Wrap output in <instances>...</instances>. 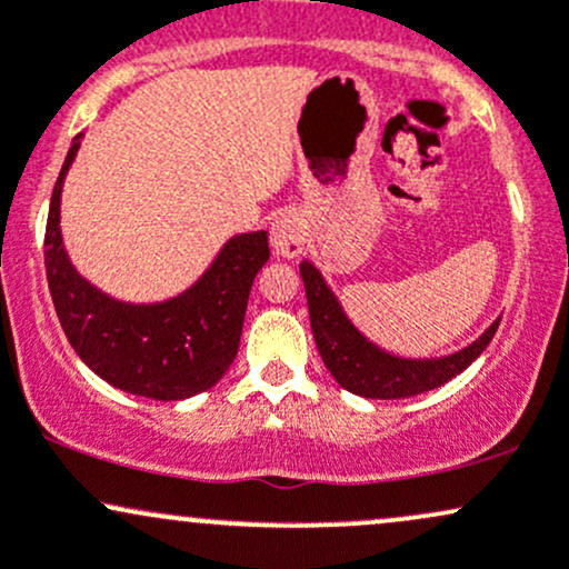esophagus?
I'll return each mask as SVG.
<instances>
[{
	"mask_svg": "<svg viewBox=\"0 0 569 569\" xmlns=\"http://www.w3.org/2000/svg\"><path fill=\"white\" fill-rule=\"evenodd\" d=\"M307 238V224L297 211H283L272 219L270 227V243L272 251L283 259H293L302 253Z\"/></svg>",
	"mask_w": 569,
	"mask_h": 569,
	"instance_id": "obj_1",
	"label": "esophagus"
}]
</instances>
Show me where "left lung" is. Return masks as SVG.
<instances>
[{
	"instance_id": "1",
	"label": "left lung",
	"mask_w": 569,
	"mask_h": 569,
	"mask_svg": "<svg viewBox=\"0 0 569 569\" xmlns=\"http://www.w3.org/2000/svg\"><path fill=\"white\" fill-rule=\"evenodd\" d=\"M305 280L307 310H310L312 337L326 369L350 393L363 398H409L439 388L468 369L485 352L498 331L500 318L468 348L443 358H398L369 342L345 316L335 291L312 262L299 264Z\"/></svg>"
}]
</instances>
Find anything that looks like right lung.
Here are the masks:
<instances>
[{
  "label": "right lung",
  "instance_id": "right-lung-1",
  "mask_svg": "<svg viewBox=\"0 0 569 569\" xmlns=\"http://www.w3.org/2000/svg\"><path fill=\"white\" fill-rule=\"evenodd\" d=\"M71 141L53 187L44 230V270L67 339L101 380L126 393L181 401L213 388L238 356L248 293L270 259L267 232L234 234L211 267L166 302L133 305L109 297L71 264L61 238V192L80 152Z\"/></svg>",
  "mask_w": 569,
  "mask_h": 569
}]
</instances>
